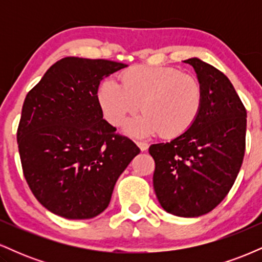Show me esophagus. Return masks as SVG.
<instances>
[{
  "mask_svg": "<svg viewBox=\"0 0 262 262\" xmlns=\"http://www.w3.org/2000/svg\"><path fill=\"white\" fill-rule=\"evenodd\" d=\"M137 145L139 146L141 151H145V150H148L149 148V144L145 143V141H137Z\"/></svg>",
  "mask_w": 262,
  "mask_h": 262,
  "instance_id": "34e87169",
  "label": "esophagus"
}]
</instances>
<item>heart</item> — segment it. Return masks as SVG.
Segmentation results:
<instances>
[{
    "label": "heart",
    "mask_w": 262,
    "mask_h": 262,
    "mask_svg": "<svg viewBox=\"0 0 262 262\" xmlns=\"http://www.w3.org/2000/svg\"><path fill=\"white\" fill-rule=\"evenodd\" d=\"M121 82L104 79L98 86L97 101L113 127L124 124L141 104L144 113L125 127L135 137L160 133L166 139L179 138L193 127L202 111V83L180 69L135 65L123 71Z\"/></svg>",
    "instance_id": "heart-1"
}]
</instances>
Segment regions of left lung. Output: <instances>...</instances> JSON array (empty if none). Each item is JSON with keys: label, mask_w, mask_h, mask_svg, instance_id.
<instances>
[{"label": "left lung", "mask_w": 262, "mask_h": 262, "mask_svg": "<svg viewBox=\"0 0 262 262\" xmlns=\"http://www.w3.org/2000/svg\"><path fill=\"white\" fill-rule=\"evenodd\" d=\"M203 86V107L187 133L152 144V183L166 212L200 217L218 206L235 182L245 152L246 110L225 75L202 60H185Z\"/></svg>", "instance_id": "8db88e82"}]
</instances>
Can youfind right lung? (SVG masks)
<instances>
[{"label": "right lung", "instance_id": "1", "mask_svg": "<svg viewBox=\"0 0 262 262\" xmlns=\"http://www.w3.org/2000/svg\"><path fill=\"white\" fill-rule=\"evenodd\" d=\"M125 66L69 56L27 93L17 129L23 175L54 214L90 219L103 212L118 177L140 152L104 121L97 101L101 81Z\"/></svg>", "mask_w": 262, "mask_h": 262}]
</instances>
